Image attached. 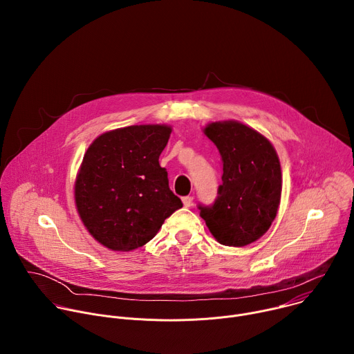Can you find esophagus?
Listing matches in <instances>:
<instances>
[{
	"instance_id": "34e87169",
	"label": "esophagus",
	"mask_w": 354,
	"mask_h": 354,
	"mask_svg": "<svg viewBox=\"0 0 354 354\" xmlns=\"http://www.w3.org/2000/svg\"><path fill=\"white\" fill-rule=\"evenodd\" d=\"M182 201H183V206H185V207H190V206L193 205V197H192V196H185V197L182 198Z\"/></svg>"
}]
</instances>
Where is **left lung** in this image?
I'll return each instance as SVG.
<instances>
[{"label": "left lung", "instance_id": "8db88e82", "mask_svg": "<svg viewBox=\"0 0 354 354\" xmlns=\"http://www.w3.org/2000/svg\"><path fill=\"white\" fill-rule=\"evenodd\" d=\"M221 154L223 183L213 205H198L200 217L225 246L259 239L276 218L281 169L273 145L238 122H216L205 129Z\"/></svg>", "mask_w": 354, "mask_h": 354}]
</instances>
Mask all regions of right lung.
Wrapping results in <instances>:
<instances>
[{"label": "right lung", "instance_id": "right-lung-1", "mask_svg": "<svg viewBox=\"0 0 354 354\" xmlns=\"http://www.w3.org/2000/svg\"><path fill=\"white\" fill-rule=\"evenodd\" d=\"M169 134L168 126H129L99 136L86 149L75 203L84 225L106 248L127 252L145 245L183 206L160 165Z\"/></svg>", "mask_w": 354, "mask_h": 354}]
</instances>
